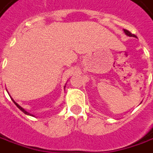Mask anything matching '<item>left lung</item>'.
Listing matches in <instances>:
<instances>
[{
  "label": "left lung",
  "mask_w": 153,
  "mask_h": 153,
  "mask_svg": "<svg viewBox=\"0 0 153 153\" xmlns=\"http://www.w3.org/2000/svg\"><path fill=\"white\" fill-rule=\"evenodd\" d=\"M124 31H125V33H126V34L128 36H130V37H136V36L135 35V34H133V33H131L130 31H128V30H126V29H124Z\"/></svg>",
  "instance_id": "8db88e82"
}]
</instances>
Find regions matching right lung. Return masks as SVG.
I'll return each mask as SVG.
<instances>
[{
  "mask_svg": "<svg viewBox=\"0 0 153 153\" xmlns=\"http://www.w3.org/2000/svg\"><path fill=\"white\" fill-rule=\"evenodd\" d=\"M13 102H14V101H13ZM14 103H15V102H14ZM15 104H16V105H17V108H19L20 110H22V111L24 113V114H28V115H31V114H30L29 113H27V111H25V110H24V109H23V108H22L21 106H19V105H18V104H17V103H15Z\"/></svg>",
  "mask_w": 153,
  "mask_h": 153,
  "instance_id": "add662e5",
  "label": "right lung"
}]
</instances>
